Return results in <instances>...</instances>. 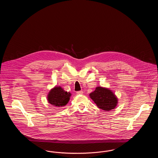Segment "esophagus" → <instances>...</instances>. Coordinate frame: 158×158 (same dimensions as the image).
<instances>
[{
	"label": "esophagus",
	"instance_id": "1",
	"mask_svg": "<svg viewBox=\"0 0 158 158\" xmlns=\"http://www.w3.org/2000/svg\"><path fill=\"white\" fill-rule=\"evenodd\" d=\"M83 91L82 90H80V91H77V92H76V94H77V95H82L83 94Z\"/></svg>",
	"mask_w": 158,
	"mask_h": 158
}]
</instances>
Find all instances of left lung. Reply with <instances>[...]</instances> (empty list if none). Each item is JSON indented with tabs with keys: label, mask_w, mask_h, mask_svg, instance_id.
Masks as SVG:
<instances>
[{
	"label": "left lung",
	"mask_w": 158,
	"mask_h": 158,
	"mask_svg": "<svg viewBox=\"0 0 158 158\" xmlns=\"http://www.w3.org/2000/svg\"><path fill=\"white\" fill-rule=\"evenodd\" d=\"M90 97L100 109L109 111L115 108L118 104V98L110 89L97 86L95 90L89 94Z\"/></svg>",
	"instance_id": "left-lung-1"
}]
</instances>
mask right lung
<instances>
[{"mask_svg":"<svg viewBox=\"0 0 158 158\" xmlns=\"http://www.w3.org/2000/svg\"><path fill=\"white\" fill-rule=\"evenodd\" d=\"M72 94L64 90L60 86H56L51 89L47 95V101L51 105L60 107L66 105Z\"/></svg>","mask_w":158,"mask_h":158,"instance_id":"obj_1","label":"right lung"}]
</instances>
